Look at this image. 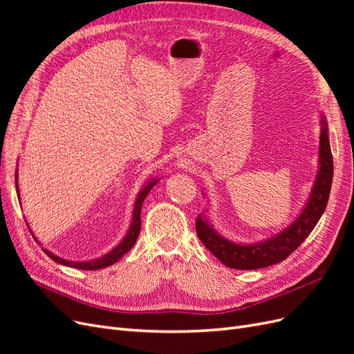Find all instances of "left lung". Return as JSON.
I'll return each instance as SVG.
<instances>
[{"label": "left lung", "instance_id": "8db88e82", "mask_svg": "<svg viewBox=\"0 0 354 354\" xmlns=\"http://www.w3.org/2000/svg\"><path fill=\"white\" fill-rule=\"evenodd\" d=\"M332 176H334V162H332L328 122L325 115L320 113L317 174L310 195L297 217L270 238L243 243L230 241L220 234L214 229L205 211L196 218L198 236L205 248L230 269L255 270L281 263L303 243L322 217L330 194Z\"/></svg>", "mask_w": 354, "mask_h": 354}]
</instances>
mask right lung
<instances>
[{
	"label": "right lung",
	"instance_id": "add662e5",
	"mask_svg": "<svg viewBox=\"0 0 354 354\" xmlns=\"http://www.w3.org/2000/svg\"><path fill=\"white\" fill-rule=\"evenodd\" d=\"M15 180H16V192H17V198H19V183H17V169H16V176H15ZM160 178L158 177H153L151 180H147L145 186L140 189V192H138V195L136 198V202H134V209H133V218H131V223H130V227H128L125 236L122 238V241L118 243L113 250H111L109 252H106L104 255L99 257V259H94V260H88V261H72V260H66L63 259V257H59L56 254H53L51 251H48L47 248H44L42 246V251H44L50 259L53 261H56L59 264H63V266H68V267H75V269H81V270H99V269H104V267H109L112 264H115L116 261H120L122 257L130 251L137 238H138V233H140V227H142V220H140V212H142V205L143 202L146 199V196L149 195V192H151L156 183ZM28 224V223H26ZM29 227V226H28ZM30 230V227H29ZM32 236H34V239L38 242V239L35 238L34 232H30ZM39 243V242H38ZM41 245V243H39Z\"/></svg>",
	"mask_w": 354,
	"mask_h": 354
}]
</instances>
